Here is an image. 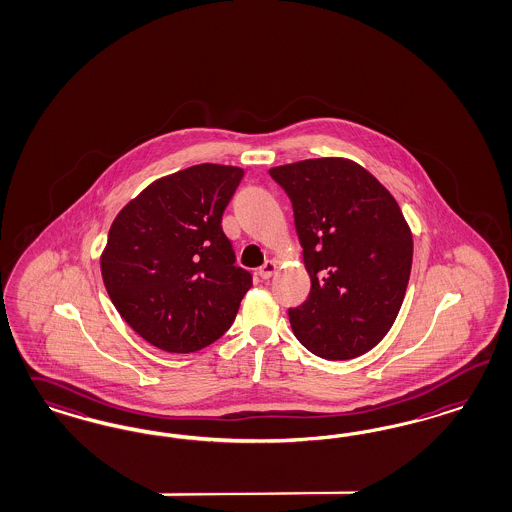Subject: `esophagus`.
Segmentation results:
<instances>
[{
  "label": "esophagus",
  "instance_id": "34e87169",
  "mask_svg": "<svg viewBox=\"0 0 512 512\" xmlns=\"http://www.w3.org/2000/svg\"><path fill=\"white\" fill-rule=\"evenodd\" d=\"M276 270H278V263L274 259H268V261H265V265L259 268V276L263 280H268V278H272L276 274Z\"/></svg>",
  "mask_w": 512,
  "mask_h": 512
}]
</instances>
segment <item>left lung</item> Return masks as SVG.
I'll return each instance as SVG.
<instances>
[{"label": "left lung", "instance_id": "8db88e82", "mask_svg": "<svg viewBox=\"0 0 512 512\" xmlns=\"http://www.w3.org/2000/svg\"><path fill=\"white\" fill-rule=\"evenodd\" d=\"M293 204L310 295L289 308L300 344L342 361L388 335L405 299L412 232L388 189L350 159L325 157L268 170Z\"/></svg>", "mask_w": 512, "mask_h": 512}]
</instances>
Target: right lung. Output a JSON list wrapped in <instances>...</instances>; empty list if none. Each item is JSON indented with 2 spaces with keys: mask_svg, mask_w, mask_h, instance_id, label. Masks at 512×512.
Wrapping results in <instances>:
<instances>
[{
  "mask_svg": "<svg viewBox=\"0 0 512 512\" xmlns=\"http://www.w3.org/2000/svg\"><path fill=\"white\" fill-rule=\"evenodd\" d=\"M242 177L238 166L196 164L153 181L111 223L100 257L107 295L164 352H198L221 338L251 287L221 229Z\"/></svg>",
  "mask_w": 512,
  "mask_h": 512,
  "instance_id": "add662e5",
  "label": "right lung"
}]
</instances>
